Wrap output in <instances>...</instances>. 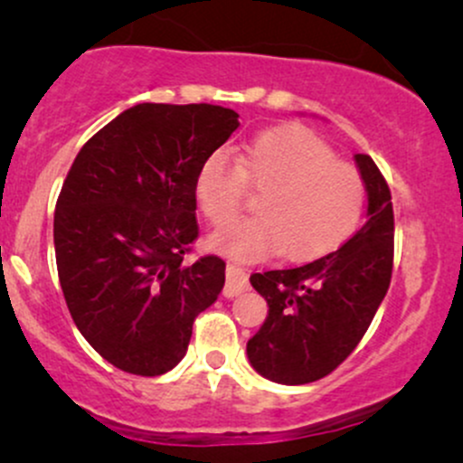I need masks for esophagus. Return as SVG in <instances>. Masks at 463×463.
Returning <instances> with one entry per match:
<instances>
[{"instance_id":"34e87169","label":"esophagus","mask_w":463,"mask_h":463,"mask_svg":"<svg viewBox=\"0 0 463 463\" xmlns=\"http://www.w3.org/2000/svg\"><path fill=\"white\" fill-rule=\"evenodd\" d=\"M248 274L241 265L228 263L226 268V285H224V296L226 298H235L241 296L243 291H248Z\"/></svg>"}]
</instances>
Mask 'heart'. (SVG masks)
<instances>
[{"mask_svg": "<svg viewBox=\"0 0 463 463\" xmlns=\"http://www.w3.org/2000/svg\"><path fill=\"white\" fill-rule=\"evenodd\" d=\"M246 187L263 191L259 215L237 220L209 239L231 259H261L280 250L289 261H313L357 232L365 209V184L357 169L339 163L333 147L300 126L261 132L232 163L213 152L195 174L194 194L213 226L231 222Z\"/></svg>", "mask_w": 463, "mask_h": 463, "instance_id": "1", "label": "heart"}]
</instances>
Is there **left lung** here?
Masks as SVG:
<instances>
[{
    "label": "left lung",
    "mask_w": 463,
    "mask_h": 463,
    "mask_svg": "<svg viewBox=\"0 0 463 463\" xmlns=\"http://www.w3.org/2000/svg\"><path fill=\"white\" fill-rule=\"evenodd\" d=\"M354 163L368 191V222L326 257L250 276L269 311L248 342V359L274 383L305 385L331 374L357 348L390 287L392 194L368 154H354Z\"/></svg>",
    "instance_id": "8db88e82"
}]
</instances>
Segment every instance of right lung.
<instances>
[{"mask_svg":"<svg viewBox=\"0 0 463 463\" xmlns=\"http://www.w3.org/2000/svg\"><path fill=\"white\" fill-rule=\"evenodd\" d=\"M239 128L213 104L143 102L82 146L54 213L56 268L78 331L115 368L165 374L195 317L220 296L226 263H184L198 239L194 183Z\"/></svg>","mask_w":463,"mask_h":463,"instance_id":"obj_1","label":"right lung"}]
</instances>
